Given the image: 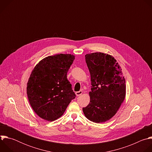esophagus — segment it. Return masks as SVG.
I'll return each instance as SVG.
<instances>
[{"mask_svg":"<svg viewBox=\"0 0 152 152\" xmlns=\"http://www.w3.org/2000/svg\"><path fill=\"white\" fill-rule=\"evenodd\" d=\"M82 94V91H76V95L77 96H80L81 94Z\"/></svg>","mask_w":152,"mask_h":152,"instance_id":"34e87169","label":"esophagus"}]
</instances>
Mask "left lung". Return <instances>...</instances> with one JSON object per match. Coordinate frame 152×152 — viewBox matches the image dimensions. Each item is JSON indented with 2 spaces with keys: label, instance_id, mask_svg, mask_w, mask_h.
Here are the masks:
<instances>
[{
  "label": "left lung",
  "instance_id": "left-lung-1",
  "mask_svg": "<svg viewBox=\"0 0 152 152\" xmlns=\"http://www.w3.org/2000/svg\"><path fill=\"white\" fill-rule=\"evenodd\" d=\"M91 76L90 102L83 107L85 116L99 123L115 115L126 96V82L121 68L114 58L96 52L85 55Z\"/></svg>",
  "mask_w": 152,
  "mask_h": 152
}]
</instances>
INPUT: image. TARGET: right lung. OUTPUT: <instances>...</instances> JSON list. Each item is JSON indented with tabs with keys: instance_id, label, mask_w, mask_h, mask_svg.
I'll return each mask as SVG.
<instances>
[{
	"instance_id": "1",
	"label": "right lung",
	"mask_w": 152,
	"mask_h": 152,
	"mask_svg": "<svg viewBox=\"0 0 152 152\" xmlns=\"http://www.w3.org/2000/svg\"><path fill=\"white\" fill-rule=\"evenodd\" d=\"M75 58L71 54L49 56L33 69L27 83V95L33 110L41 118L57 120L75 98L67 78Z\"/></svg>"
}]
</instances>
